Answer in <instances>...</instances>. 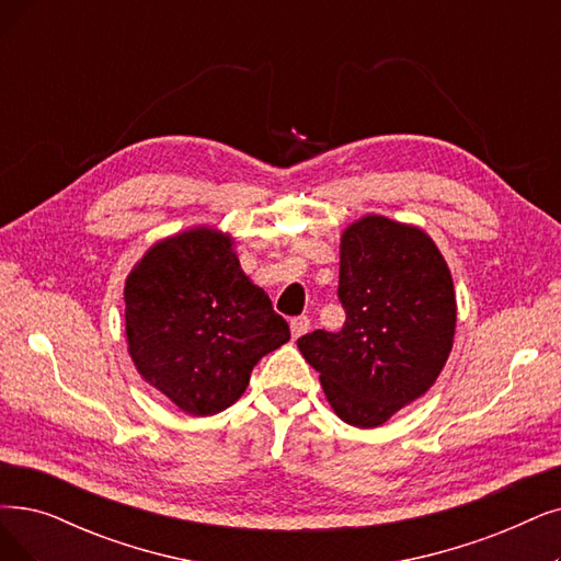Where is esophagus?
Here are the masks:
<instances>
[{"mask_svg": "<svg viewBox=\"0 0 561 561\" xmlns=\"http://www.w3.org/2000/svg\"><path fill=\"white\" fill-rule=\"evenodd\" d=\"M308 329H310V320H308L306 316L295 318L293 322H289V331H293V339H295V341L301 339V335H304Z\"/></svg>", "mask_w": 561, "mask_h": 561, "instance_id": "obj_1", "label": "esophagus"}]
</instances>
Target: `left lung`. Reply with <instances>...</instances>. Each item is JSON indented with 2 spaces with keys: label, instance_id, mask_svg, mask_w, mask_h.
<instances>
[{
  "label": "left lung",
  "instance_id": "left-lung-1",
  "mask_svg": "<svg viewBox=\"0 0 561 561\" xmlns=\"http://www.w3.org/2000/svg\"><path fill=\"white\" fill-rule=\"evenodd\" d=\"M341 331L297 341L333 412L375 428L428 391L454 347L451 272L423 230L364 216L341 237Z\"/></svg>",
  "mask_w": 561,
  "mask_h": 561
}]
</instances>
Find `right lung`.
<instances>
[{
	"instance_id": "add662e5",
	"label": "right lung",
	"mask_w": 561,
	"mask_h": 561,
	"mask_svg": "<svg viewBox=\"0 0 561 561\" xmlns=\"http://www.w3.org/2000/svg\"><path fill=\"white\" fill-rule=\"evenodd\" d=\"M124 301L133 364L193 416L230 408L260 358L289 341L272 299L241 272L232 237L211 228L153 243L128 274Z\"/></svg>"
}]
</instances>
